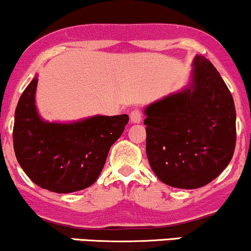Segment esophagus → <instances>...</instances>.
<instances>
[{
    "label": "esophagus",
    "mask_w": 251,
    "mask_h": 251,
    "mask_svg": "<svg viewBox=\"0 0 251 251\" xmlns=\"http://www.w3.org/2000/svg\"><path fill=\"white\" fill-rule=\"evenodd\" d=\"M142 117L143 113L141 110H138V109H135V110H132L130 113V120L132 123H140L142 121Z\"/></svg>",
    "instance_id": "1"
}]
</instances>
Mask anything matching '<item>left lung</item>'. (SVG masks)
<instances>
[{
  "label": "left lung",
  "mask_w": 251,
  "mask_h": 251,
  "mask_svg": "<svg viewBox=\"0 0 251 251\" xmlns=\"http://www.w3.org/2000/svg\"><path fill=\"white\" fill-rule=\"evenodd\" d=\"M144 113L147 156L163 183L197 189L231 161L236 144L234 100L204 56L194 60L193 82L187 89L152 103Z\"/></svg>",
  "instance_id": "8db88e82"
}]
</instances>
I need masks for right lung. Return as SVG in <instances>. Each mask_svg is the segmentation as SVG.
Segmentation results:
<instances>
[{
	"mask_svg": "<svg viewBox=\"0 0 251 251\" xmlns=\"http://www.w3.org/2000/svg\"><path fill=\"white\" fill-rule=\"evenodd\" d=\"M37 77L15 110L14 150L28 177L49 191L73 193L90 187L104 167L109 149L129 122L126 114L94 116L69 125L44 122L35 107Z\"/></svg>",
	"mask_w": 251,
	"mask_h": 251,
	"instance_id": "1",
	"label": "right lung"
}]
</instances>
